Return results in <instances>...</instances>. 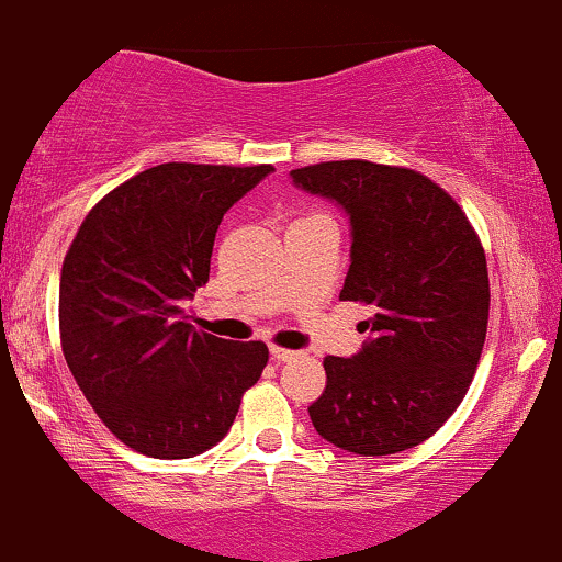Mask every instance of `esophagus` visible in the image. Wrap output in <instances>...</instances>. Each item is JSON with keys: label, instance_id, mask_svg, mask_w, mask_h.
I'll return each instance as SVG.
<instances>
[{"label": "esophagus", "instance_id": "obj_1", "mask_svg": "<svg viewBox=\"0 0 562 562\" xmlns=\"http://www.w3.org/2000/svg\"><path fill=\"white\" fill-rule=\"evenodd\" d=\"M269 356H271V360H277V363H285V360L299 358V352L296 350H285V347H271Z\"/></svg>", "mask_w": 562, "mask_h": 562}]
</instances>
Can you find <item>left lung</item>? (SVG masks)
Instances as JSON below:
<instances>
[{
	"instance_id": "obj_1",
	"label": "left lung",
	"mask_w": 562,
	"mask_h": 562,
	"mask_svg": "<svg viewBox=\"0 0 562 562\" xmlns=\"http://www.w3.org/2000/svg\"><path fill=\"white\" fill-rule=\"evenodd\" d=\"M293 186L350 221L341 301L371 304L369 339L328 356L310 406L317 434L352 454H393L434 436L458 409L487 334L484 250L452 196L412 169L328 161L293 169Z\"/></svg>"
}]
</instances>
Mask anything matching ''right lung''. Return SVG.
Instances as JSON below:
<instances>
[{"mask_svg": "<svg viewBox=\"0 0 562 562\" xmlns=\"http://www.w3.org/2000/svg\"><path fill=\"white\" fill-rule=\"evenodd\" d=\"M271 172L158 164L82 221L58 285L61 350L88 404L132 450L161 460L210 450L261 376L263 341L196 330L182 304L210 280L223 215Z\"/></svg>", "mask_w": 562, "mask_h": 562, "instance_id": "right-lung-1", "label": "right lung"}]
</instances>
